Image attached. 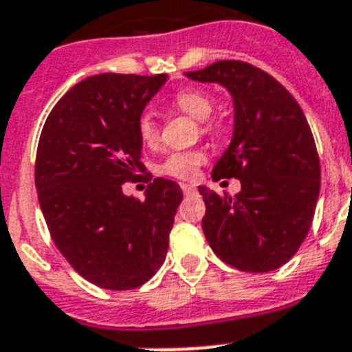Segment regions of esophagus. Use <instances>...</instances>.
Returning <instances> with one entry per match:
<instances>
[{
	"label": "esophagus",
	"mask_w": 352,
	"mask_h": 352,
	"mask_svg": "<svg viewBox=\"0 0 352 352\" xmlns=\"http://www.w3.org/2000/svg\"><path fill=\"white\" fill-rule=\"evenodd\" d=\"M180 188H182V191H184V195H189V193H193L195 189V186H191V184H182L180 186Z\"/></svg>",
	"instance_id": "obj_1"
}]
</instances>
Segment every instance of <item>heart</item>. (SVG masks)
Instances as JSON below:
<instances>
[{"label": "heart", "instance_id": "obj_1", "mask_svg": "<svg viewBox=\"0 0 352 352\" xmlns=\"http://www.w3.org/2000/svg\"><path fill=\"white\" fill-rule=\"evenodd\" d=\"M172 104L195 120H201L204 133H212L214 125L207 118L214 111V100L207 91L197 90V88H186V90L177 91L172 99ZM136 131H138L140 140L145 146H155L161 138V127H159L152 111H143L140 115L138 120H136ZM204 161H206V154L201 151H175L164 155L163 161L155 166V170L161 175L173 177V179L193 180L198 177Z\"/></svg>", "mask_w": 352, "mask_h": 352}]
</instances>
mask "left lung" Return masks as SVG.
Masks as SVG:
<instances>
[{
    "mask_svg": "<svg viewBox=\"0 0 352 352\" xmlns=\"http://www.w3.org/2000/svg\"><path fill=\"white\" fill-rule=\"evenodd\" d=\"M219 83L234 97V136L212 170L214 180H241L235 197L206 186L201 228L223 262L248 273L282 267L311 227L320 189L314 134L298 100L258 67L221 60L186 72Z\"/></svg>",
    "mask_w": 352,
    "mask_h": 352,
    "instance_id": "8db88e82",
    "label": "left lung"
}]
</instances>
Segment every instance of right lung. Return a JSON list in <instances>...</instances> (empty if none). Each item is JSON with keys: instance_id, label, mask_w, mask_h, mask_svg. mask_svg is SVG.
Listing matches in <instances>:
<instances>
[{"instance_id": "obj_1", "label": "right lung", "mask_w": 352, "mask_h": 352, "mask_svg": "<svg viewBox=\"0 0 352 352\" xmlns=\"http://www.w3.org/2000/svg\"><path fill=\"white\" fill-rule=\"evenodd\" d=\"M164 83L166 74L83 79L51 109L38 140L35 186L49 234L100 289H136L166 256L179 184L157 177L145 200L122 191L145 168L136 120Z\"/></svg>"}]
</instances>
